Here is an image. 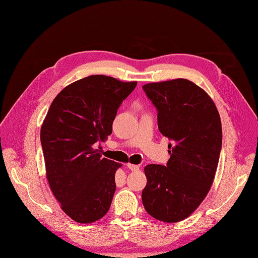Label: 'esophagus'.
I'll return each instance as SVG.
<instances>
[{
    "instance_id": "obj_1",
    "label": "esophagus",
    "mask_w": 258,
    "mask_h": 258,
    "mask_svg": "<svg viewBox=\"0 0 258 258\" xmlns=\"http://www.w3.org/2000/svg\"><path fill=\"white\" fill-rule=\"evenodd\" d=\"M127 168L130 169V171H139L140 169V166L139 165H134V164H127Z\"/></svg>"
}]
</instances>
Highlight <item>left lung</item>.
Segmentation results:
<instances>
[{"instance_id": "8db88e82", "label": "left lung", "mask_w": 258, "mask_h": 258, "mask_svg": "<svg viewBox=\"0 0 258 258\" xmlns=\"http://www.w3.org/2000/svg\"><path fill=\"white\" fill-rule=\"evenodd\" d=\"M157 109L160 132L168 138L165 166L150 164L142 191L146 212L158 221L185 220L205 199L222 150V124L207 93L185 79L143 86Z\"/></svg>"}]
</instances>
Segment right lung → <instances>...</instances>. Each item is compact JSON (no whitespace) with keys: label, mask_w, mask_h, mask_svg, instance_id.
<instances>
[{"label":"right lung","mask_w":258,"mask_h":258,"mask_svg":"<svg viewBox=\"0 0 258 258\" xmlns=\"http://www.w3.org/2000/svg\"><path fill=\"white\" fill-rule=\"evenodd\" d=\"M136 85L91 75L63 89L48 109L41 127L46 177L75 222L93 223L109 210L120 164L102 157L97 145L112 134L117 109Z\"/></svg>","instance_id":"obj_1"}]
</instances>
